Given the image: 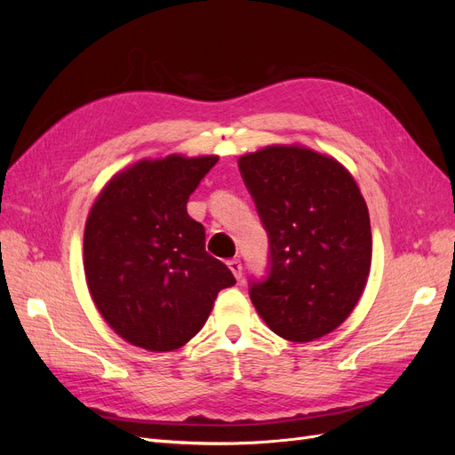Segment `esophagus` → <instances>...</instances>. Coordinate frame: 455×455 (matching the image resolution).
Masks as SVG:
<instances>
[{"label":"esophagus","instance_id":"obj_1","mask_svg":"<svg viewBox=\"0 0 455 455\" xmlns=\"http://www.w3.org/2000/svg\"><path fill=\"white\" fill-rule=\"evenodd\" d=\"M228 267L231 269L233 275H235V279L241 281V277H243V266H241V261H239V259H229V261H228Z\"/></svg>","mask_w":455,"mask_h":455}]
</instances>
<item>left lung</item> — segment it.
I'll list each match as a JSON object with an SVG mask.
<instances>
[{"label": "left lung", "instance_id": "obj_1", "mask_svg": "<svg viewBox=\"0 0 455 455\" xmlns=\"http://www.w3.org/2000/svg\"><path fill=\"white\" fill-rule=\"evenodd\" d=\"M269 237V275L251 299L275 334L313 341L336 330L359 301L371 264L364 197L334 157L306 146H266L239 157Z\"/></svg>", "mask_w": 455, "mask_h": 455}]
</instances>
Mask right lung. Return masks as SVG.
Segmentation results:
<instances>
[{"instance_id": "1", "label": "right lung", "mask_w": 455, "mask_h": 455, "mask_svg": "<svg viewBox=\"0 0 455 455\" xmlns=\"http://www.w3.org/2000/svg\"><path fill=\"white\" fill-rule=\"evenodd\" d=\"M218 156L142 159L117 172L96 197L84 235L91 298L131 346L167 353L194 338L222 288L235 284L204 251V228L188 199Z\"/></svg>"}]
</instances>
